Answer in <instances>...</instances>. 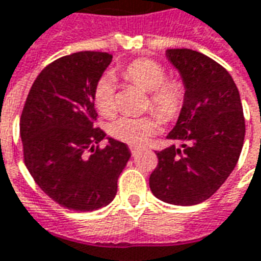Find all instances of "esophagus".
Returning <instances> with one entry per match:
<instances>
[{
	"label": "esophagus",
	"instance_id": "esophagus-1",
	"mask_svg": "<svg viewBox=\"0 0 261 261\" xmlns=\"http://www.w3.org/2000/svg\"><path fill=\"white\" fill-rule=\"evenodd\" d=\"M130 151H131V154H133V156L137 155V154H138V151H140V147H134V145H130Z\"/></svg>",
	"mask_w": 261,
	"mask_h": 261
}]
</instances>
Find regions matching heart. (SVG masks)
<instances>
[{"mask_svg": "<svg viewBox=\"0 0 261 261\" xmlns=\"http://www.w3.org/2000/svg\"><path fill=\"white\" fill-rule=\"evenodd\" d=\"M133 85L149 92L148 106L164 120H174L185 105L187 89L179 79H167L162 63L148 58L136 59L123 70ZM94 105L101 114H112L116 109V82L113 74H103L94 86ZM160 120L154 114L133 117L120 116L112 120L109 131L114 138L128 144H143L158 130Z\"/></svg>", "mask_w": 261, "mask_h": 261, "instance_id": "1", "label": "heart"}]
</instances>
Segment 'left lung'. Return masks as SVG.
I'll return each instance as SVG.
<instances>
[{
  "label": "left lung",
  "instance_id": "8db88e82",
  "mask_svg": "<svg viewBox=\"0 0 261 261\" xmlns=\"http://www.w3.org/2000/svg\"><path fill=\"white\" fill-rule=\"evenodd\" d=\"M168 61L187 89L185 105L156 152L149 175L151 192L172 205L191 206L209 199L227 179L242 152L245 117L232 76L206 55L192 49H168Z\"/></svg>",
  "mask_w": 261,
  "mask_h": 261
}]
</instances>
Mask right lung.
<instances>
[{
    "label": "right lung",
    "mask_w": 261,
    "mask_h": 261,
    "mask_svg": "<svg viewBox=\"0 0 261 261\" xmlns=\"http://www.w3.org/2000/svg\"><path fill=\"white\" fill-rule=\"evenodd\" d=\"M113 56L76 52L42 70L29 90L19 123L23 161L50 199L61 206L90 212L109 205L130 160L128 147L96 127L94 86Z\"/></svg>",
    "instance_id": "add662e5"
}]
</instances>
